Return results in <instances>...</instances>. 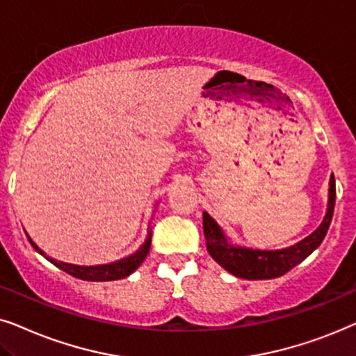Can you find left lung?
<instances>
[{
    "mask_svg": "<svg viewBox=\"0 0 356 356\" xmlns=\"http://www.w3.org/2000/svg\"><path fill=\"white\" fill-rule=\"evenodd\" d=\"M335 207V177L330 175V188H329V205L324 221L317 227L314 233L302 239L301 243L288 249L282 250H252L234 248L227 243L216 221L203 213V233L207 239V249L213 259L226 268L227 272L236 275L245 280H268V278L282 277L290 272L293 267L301 264L312 250L317 249L324 241L327 229H329L330 221L334 216Z\"/></svg>",
    "mask_w": 356,
    "mask_h": 356,
    "instance_id": "8db88e82",
    "label": "left lung"
}]
</instances>
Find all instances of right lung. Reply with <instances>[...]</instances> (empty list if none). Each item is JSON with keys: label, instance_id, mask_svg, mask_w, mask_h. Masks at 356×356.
<instances>
[{"label": "right lung", "instance_id": "obj_1", "mask_svg": "<svg viewBox=\"0 0 356 356\" xmlns=\"http://www.w3.org/2000/svg\"><path fill=\"white\" fill-rule=\"evenodd\" d=\"M29 243L32 244L37 252L44 255L47 260H50L55 267H58L66 272L71 277L79 278V280H86V282H112V280H120V278L129 277L130 273H134L136 268L140 267L141 262L146 259V255L149 252L151 248V233L146 239V243L141 245V248L136 250L134 255L130 257L118 260V262L108 264V265H97V267H79V265H73V264H65V262H58V260L47 257L44 254V250H40L37 245L32 243V239L29 238Z\"/></svg>", "mask_w": 356, "mask_h": 356}]
</instances>
